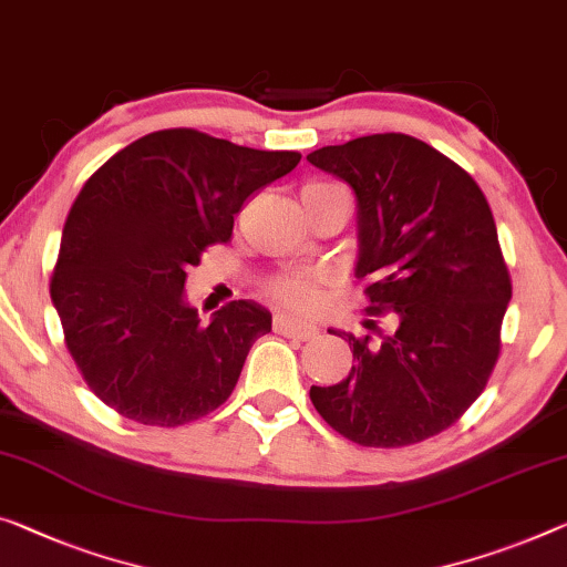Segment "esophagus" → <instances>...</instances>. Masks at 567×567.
Returning a JSON list of instances; mask_svg holds the SVG:
<instances>
[{
	"label": "esophagus",
	"mask_w": 567,
	"mask_h": 567,
	"mask_svg": "<svg viewBox=\"0 0 567 567\" xmlns=\"http://www.w3.org/2000/svg\"><path fill=\"white\" fill-rule=\"evenodd\" d=\"M274 329L278 334L301 339V342H307V339L317 337V327L307 324V321H301V319H293V317H289V313H276Z\"/></svg>",
	"instance_id": "34e87169"
}]
</instances>
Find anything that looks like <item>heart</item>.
<instances>
[{
  "instance_id": "obj_1",
  "label": "heart",
  "mask_w": 567,
  "mask_h": 567,
  "mask_svg": "<svg viewBox=\"0 0 567 567\" xmlns=\"http://www.w3.org/2000/svg\"><path fill=\"white\" fill-rule=\"evenodd\" d=\"M266 293L284 307L309 311L319 303V276L307 268H291L266 284Z\"/></svg>"
}]
</instances>
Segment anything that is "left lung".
Here are the masks:
<instances>
[{"mask_svg":"<svg viewBox=\"0 0 567 567\" xmlns=\"http://www.w3.org/2000/svg\"><path fill=\"white\" fill-rule=\"evenodd\" d=\"M307 159L352 187L368 281L364 327L334 332L354 364L311 385L319 415L360 446L400 449L446 431L482 395L502 350L512 281L489 203L474 177L408 134L321 146ZM372 316H390L382 333Z\"/></svg>","mask_w":567,"mask_h":567,"instance_id":"obj_1","label":"left lung"}]
</instances>
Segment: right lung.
Instances as JSON below:
<instances>
[{
    "instance_id": "add662e5",
    "label": "right lung",
    "mask_w": 567,
    "mask_h": 567,
    "mask_svg": "<svg viewBox=\"0 0 567 567\" xmlns=\"http://www.w3.org/2000/svg\"><path fill=\"white\" fill-rule=\"evenodd\" d=\"M299 159L164 128L91 174L68 213L50 299L68 352L109 408L174 429L230 398L271 311L240 299L205 321L185 301L187 268L228 243L243 203Z\"/></svg>"
}]
</instances>
